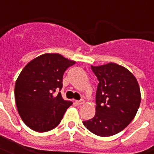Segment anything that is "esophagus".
Returning <instances> with one entry per match:
<instances>
[{
  "label": "esophagus",
  "mask_w": 154,
  "mask_h": 154,
  "mask_svg": "<svg viewBox=\"0 0 154 154\" xmlns=\"http://www.w3.org/2000/svg\"><path fill=\"white\" fill-rule=\"evenodd\" d=\"M75 103H76V105H77V106H81V105H82V104L84 103V100H76V101H75Z\"/></svg>",
  "instance_id": "1"
}]
</instances>
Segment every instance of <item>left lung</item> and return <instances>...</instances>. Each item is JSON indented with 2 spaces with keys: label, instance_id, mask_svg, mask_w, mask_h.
Wrapping results in <instances>:
<instances>
[{
  "label": "left lung",
  "instance_id": "8db88e82",
  "mask_svg": "<svg viewBox=\"0 0 154 154\" xmlns=\"http://www.w3.org/2000/svg\"><path fill=\"white\" fill-rule=\"evenodd\" d=\"M99 83L96 94V114L83 121L91 132L101 137L118 134L134 118L139 110L141 95L134 76L116 63L91 66Z\"/></svg>",
  "mask_w": 154,
  "mask_h": 154
}]
</instances>
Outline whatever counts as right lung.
<instances>
[{
    "label": "right lung",
    "mask_w": 154,
    "mask_h": 154,
    "mask_svg": "<svg viewBox=\"0 0 154 154\" xmlns=\"http://www.w3.org/2000/svg\"><path fill=\"white\" fill-rule=\"evenodd\" d=\"M75 64L57 54H45L30 61L21 71L15 86L17 110L29 128L47 132L57 127L72 105L61 92L65 71Z\"/></svg>",
    "instance_id": "add662e5"
}]
</instances>
